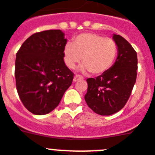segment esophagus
Masks as SVG:
<instances>
[{"label": "esophagus", "instance_id": "1", "mask_svg": "<svg viewBox=\"0 0 155 155\" xmlns=\"http://www.w3.org/2000/svg\"><path fill=\"white\" fill-rule=\"evenodd\" d=\"M83 80V77L82 76H80V75H76L74 76L73 78V82H76L78 81V80Z\"/></svg>", "mask_w": 155, "mask_h": 155}]
</instances>
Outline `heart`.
Segmentation results:
<instances>
[{
  "mask_svg": "<svg viewBox=\"0 0 155 155\" xmlns=\"http://www.w3.org/2000/svg\"><path fill=\"white\" fill-rule=\"evenodd\" d=\"M117 53L118 48L114 40L96 33L84 32L76 36L72 43H67L63 56L68 68H75L82 58V71L100 75L111 68Z\"/></svg>",
  "mask_w": 155,
  "mask_h": 155,
  "instance_id": "1",
  "label": "heart"
}]
</instances>
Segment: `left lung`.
I'll return each mask as SVG.
<instances>
[{
	"label": "left lung",
	"mask_w": 155,
	"mask_h": 155,
	"mask_svg": "<svg viewBox=\"0 0 155 155\" xmlns=\"http://www.w3.org/2000/svg\"><path fill=\"white\" fill-rule=\"evenodd\" d=\"M113 40L118 48L114 64L103 75L87 80L85 101L94 112L100 115H110L121 110L136 81V51L123 36L114 34Z\"/></svg>",
	"instance_id": "8db88e82"
}]
</instances>
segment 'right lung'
<instances>
[{"mask_svg": "<svg viewBox=\"0 0 155 155\" xmlns=\"http://www.w3.org/2000/svg\"><path fill=\"white\" fill-rule=\"evenodd\" d=\"M66 44L61 30H47L29 36L16 53V90L24 106L32 114L51 112L71 86L74 74L63 56Z\"/></svg>", "mask_w": 155, "mask_h": 155, "instance_id": "add662e5", "label": "right lung"}]
</instances>
